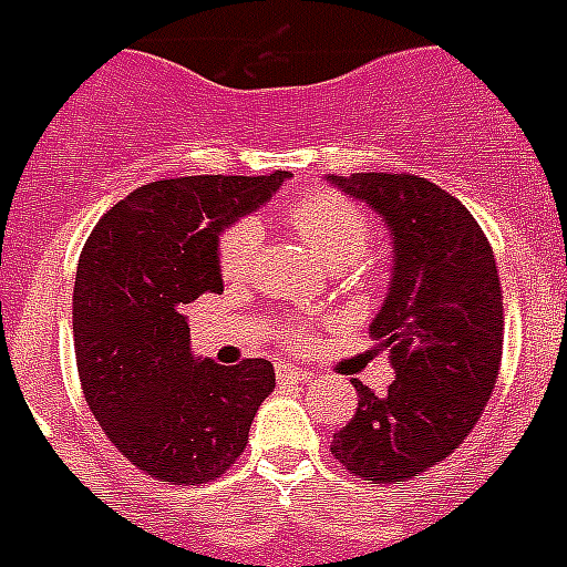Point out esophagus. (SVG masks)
<instances>
[{
  "label": "esophagus",
  "instance_id": "obj_1",
  "mask_svg": "<svg viewBox=\"0 0 567 567\" xmlns=\"http://www.w3.org/2000/svg\"><path fill=\"white\" fill-rule=\"evenodd\" d=\"M276 375H279V384H308V381H315V372L293 370V367H279Z\"/></svg>",
  "mask_w": 567,
  "mask_h": 567
}]
</instances>
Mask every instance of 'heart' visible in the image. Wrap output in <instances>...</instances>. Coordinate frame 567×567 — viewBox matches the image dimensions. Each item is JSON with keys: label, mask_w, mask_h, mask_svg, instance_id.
<instances>
[{"label": "heart", "mask_w": 567, "mask_h": 567, "mask_svg": "<svg viewBox=\"0 0 567 567\" xmlns=\"http://www.w3.org/2000/svg\"><path fill=\"white\" fill-rule=\"evenodd\" d=\"M297 236L329 265L343 268L367 250L370 244V220L361 206L338 192H308L288 212ZM261 227L259 220L241 218L220 236L218 268L224 279H244L259 256Z\"/></svg>", "instance_id": "heart-1"}]
</instances>
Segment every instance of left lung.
<instances>
[{
    "label": "left lung",
    "mask_w": 567,
    "mask_h": 567,
    "mask_svg": "<svg viewBox=\"0 0 567 567\" xmlns=\"http://www.w3.org/2000/svg\"><path fill=\"white\" fill-rule=\"evenodd\" d=\"M329 179L379 212L393 238V276L370 334L395 370L384 395L355 381L358 411L331 454L363 481H411L449 457L489 402L504 349L498 268L477 220L431 179Z\"/></svg>",
    "instance_id": "left-lung-1"
}]
</instances>
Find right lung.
I'll use <instances>...</instances> for the list:
<instances>
[{"mask_svg": "<svg viewBox=\"0 0 567 567\" xmlns=\"http://www.w3.org/2000/svg\"><path fill=\"white\" fill-rule=\"evenodd\" d=\"M291 177L156 179L95 224L78 261L72 331L78 375L110 443L156 481L224 475L274 393V363L220 367L192 355L183 308L220 293V233Z\"/></svg>", "mask_w": 567, "mask_h": 567, "instance_id": "right-lung-1", "label": "right lung"}]
</instances>
